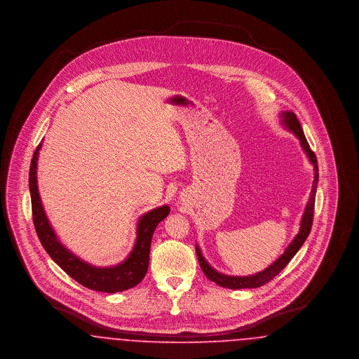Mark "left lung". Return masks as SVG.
<instances>
[{"mask_svg": "<svg viewBox=\"0 0 359 359\" xmlns=\"http://www.w3.org/2000/svg\"><path fill=\"white\" fill-rule=\"evenodd\" d=\"M281 122L283 125L290 129V132L300 140V145L303 148V151L307 154L311 164L313 165V183H312V189H311V195L308 199L302 223H300V230L297 233V236L293 238V241L288 245V248L285 249V252L278 257L271 266H268L266 269H264L262 272L253 274V276H227V274L219 273L218 271H215L214 268L210 266V264L205 261V257L202 255L199 246H196V256L199 259V265L205 274V277L211 281H214L215 284H218L219 287L223 288H229V290H242V288H258L261 285H265L266 283H269L271 280H273L277 274L280 273L290 262L293 256L299 252V249L303 246V243L306 242L308 234L311 231L312 222H313V207H315V196H316V188H318V182H319V168H318V160L316 156L311 151L309 144H308L307 138L304 136V132L302 129V125L297 120L296 114L292 111H283L281 113Z\"/></svg>", "mask_w": 359, "mask_h": 359, "instance_id": "obj_1", "label": "left lung"}]
</instances>
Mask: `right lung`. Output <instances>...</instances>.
<instances>
[{
  "mask_svg": "<svg viewBox=\"0 0 359 359\" xmlns=\"http://www.w3.org/2000/svg\"><path fill=\"white\" fill-rule=\"evenodd\" d=\"M41 144L34 151L31 168H29V191L32 201V215L34 224L43 248L50 255L52 259L72 277L75 281L82 284L86 288L106 293H116L122 290H130L136 287L145 277L149 265L151 241L157 224L170 214L168 205H161L149 212L144 214L137 223V237L133 250L116 266L98 268L87 264L79 257L71 253L65 248L56 237L46 211L41 205L39 188H37V158Z\"/></svg>",
  "mask_w": 359,
  "mask_h": 359,
  "instance_id": "add662e5",
  "label": "right lung"
}]
</instances>
